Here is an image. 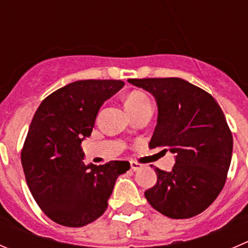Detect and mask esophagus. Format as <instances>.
Returning a JSON list of instances; mask_svg holds the SVG:
<instances>
[{
  "mask_svg": "<svg viewBox=\"0 0 248 248\" xmlns=\"http://www.w3.org/2000/svg\"><path fill=\"white\" fill-rule=\"evenodd\" d=\"M130 167H131V169H133L134 171L140 170V169L142 168V166H141L140 163H138V162H134V161L130 162Z\"/></svg>",
  "mask_w": 248,
  "mask_h": 248,
  "instance_id": "esophagus-1",
  "label": "esophagus"
}]
</instances>
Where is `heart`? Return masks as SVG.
<instances>
[{"label":"heart","instance_id":"b5f03b06","mask_svg":"<svg viewBox=\"0 0 248 248\" xmlns=\"http://www.w3.org/2000/svg\"><path fill=\"white\" fill-rule=\"evenodd\" d=\"M147 106H151L150 100L146 93H141V91H133L125 98V108L129 113H133L141 108L147 107Z\"/></svg>","mask_w":248,"mask_h":248}]
</instances>
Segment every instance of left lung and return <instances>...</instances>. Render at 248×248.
<instances>
[{"label":"left lung","mask_w":248,"mask_h":248,"mask_svg":"<svg viewBox=\"0 0 248 248\" xmlns=\"http://www.w3.org/2000/svg\"><path fill=\"white\" fill-rule=\"evenodd\" d=\"M128 81L152 93L157 102L150 147L175 155L170 171L155 168L157 183L145 191L146 200L173 219L202 213L223 190L232 162V135L223 110L212 95L180 78Z\"/></svg>","instance_id":"1"}]
</instances>
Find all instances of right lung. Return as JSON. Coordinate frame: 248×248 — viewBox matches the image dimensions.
I'll use <instances>...</instances> for the list:
<instances>
[{"label":"right lung","instance_id":"add662e5","mask_svg":"<svg viewBox=\"0 0 248 248\" xmlns=\"http://www.w3.org/2000/svg\"><path fill=\"white\" fill-rule=\"evenodd\" d=\"M124 86L122 80H79L47 96L35 112L22 150L32 197L61 225L79 228L100 218L126 161L84 163L81 142L93 133L101 106Z\"/></svg>","mask_w":248,"mask_h":248}]
</instances>
